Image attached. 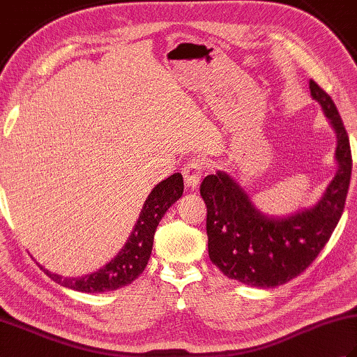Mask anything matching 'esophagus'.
<instances>
[{
    "label": "esophagus",
    "mask_w": 357,
    "mask_h": 357,
    "mask_svg": "<svg viewBox=\"0 0 357 357\" xmlns=\"http://www.w3.org/2000/svg\"><path fill=\"white\" fill-rule=\"evenodd\" d=\"M206 170V162H202L201 159H192L183 167V176L185 181V185L188 188H196L201 183L202 173Z\"/></svg>",
    "instance_id": "1"
}]
</instances>
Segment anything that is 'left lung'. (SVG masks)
<instances>
[{
	"label": "left lung",
	"mask_w": 357,
	"mask_h": 357,
	"mask_svg": "<svg viewBox=\"0 0 357 357\" xmlns=\"http://www.w3.org/2000/svg\"><path fill=\"white\" fill-rule=\"evenodd\" d=\"M310 92L337 138L336 176L314 207L287 218H270L227 173L208 174L201 183L210 261L227 278L242 284L271 288L299 276L327 244L344 211L353 162L350 139L330 95L313 79Z\"/></svg>",
	"instance_id": "obj_1"
}]
</instances>
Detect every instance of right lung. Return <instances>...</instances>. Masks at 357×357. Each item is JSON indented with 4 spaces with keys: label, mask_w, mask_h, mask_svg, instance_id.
<instances>
[{
    "label": "right lung",
    "mask_w": 357,
    "mask_h": 357,
    "mask_svg": "<svg viewBox=\"0 0 357 357\" xmlns=\"http://www.w3.org/2000/svg\"><path fill=\"white\" fill-rule=\"evenodd\" d=\"M184 192L183 174L174 173L161 181L146 199L139 219L127 244L105 267L84 278H61L44 270L45 275L63 287L82 293H104L123 288L138 278L146 268L153 247L155 230L165 211L176 202ZM43 268V267H41Z\"/></svg>",
    "instance_id": "add662e5"
}]
</instances>
